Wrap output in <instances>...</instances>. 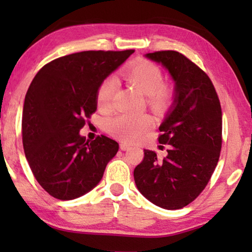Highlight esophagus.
Instances as JSON below:
<instances>
[{"mask_svg": "<svg viewBox=\"0 0 252 252\" xmlns=\"http://www.w3.org/2000/svg\"><path fill=\"white\" fill-rule=\"evenodd\" d=\"M129 148H130L129 144H127V143H125V142H120V149H122V150L126 151V150H128Z\"/></svg>", "mask_w": 252, "mask_h": 252, "instance_id": "1", "label": "esophagus"}]
</instances>
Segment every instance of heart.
<instances>
[{
  "mask_svg": "<svg viewBox=\"0 0 252 252\" xmlns=\"http://www.w3.org/2000/svg\"><path fill=\"white\" fill-rule=\"evenodd\" d=\"M123 75L136 87L142 94L147 95V101L156 111L165 110L173 99V92L167 85L163 84V72L156 64L149 61L136 62L123 71ZM118 87L115 77H106L99 84L96 92L97 105L103 110L111 108L113 95ZM154 125L153 119L148 115H119L109 119L106 129L111 135L126 142L140 140Z\"/></svg>",
  "mask_w": 252,
  "mask_h": 252,
  "instance_id": "b5f03b06",
  "label": "heart"
}]
</instances>
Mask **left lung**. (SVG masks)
I'll return each instance as SVG.
<instances>
[{
	"instance_id": "obj_1",
	"label": "left lung",
	"mask_w": 252,
	"mask_h": 252,
	"mask_svg": "<svg viewBox=\"0 0 252 252\" xmlns=\"http://www.w3.org/2000/svg\"><path fill=\"white\" fill-rule=\"evenodd\" d=\"M146 56L160 63L175 82V97L159 126L160 144H170L167 156L158 159L144 150L134 170L136 187L155 205L182 209L206 187L219 160L222 113L211 79L202 68L174 50Z\"/></svg>"
}]
</instances>
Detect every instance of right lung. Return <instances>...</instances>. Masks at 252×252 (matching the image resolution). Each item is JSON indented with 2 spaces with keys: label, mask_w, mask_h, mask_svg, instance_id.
<instances>
[{
  "label": "right lung",
  "mask_w": 252,
  "mask_h": 252,
  "mask_svg": "<svg viewBox=\"0 0 252 252\" xmlns=\"http://www.w3.org/2000/svg\"><path fill=\"white\" fill-rule=\"evenodd\" d=\"M134 50H89L56 58L31 82L23 109L26 159L36 181L62 201L74 199L101 181L119 144L108 136L79 134L97 108L101 82Z\"/></svg>",
  "instance_id": "right-lung-1"
}]
</instances>
